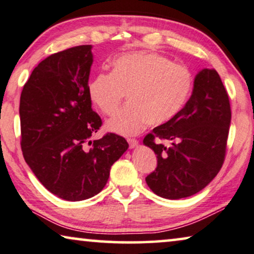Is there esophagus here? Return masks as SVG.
Here are the masks:
<instances>
[{"mask_svg":"<svg viewBox=\"0 0 254 254\" xmlns=\"http://www.w3.org/2000/svg\"><path fill=\"white\" fill-rule=\"evenodd\" d=\"M127 142H128V146H130V148H131V149L135 148V147H138V145H139V141H138V140H135V139H131V138H128V139H127Z\"/></svg>","mask_w":254,"mask_h":254,"instance_id":"34e87169","label":"esophagus"}]
</instances>
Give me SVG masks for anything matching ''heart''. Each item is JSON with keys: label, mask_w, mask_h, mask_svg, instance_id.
I'll return each instance as SVG.
<instances>
[{"label": "heart", "mask_w": 254, "mask_h": 254, "mask_svg": "<svg viewBox=\"0 0 254 254\" xmlns=\"http://www.w3.org/2000/svg\"><path fill=\"white\" fill-rule=\"evenodd\" d=\"M112 73L91 79V101L105 115H112L127 92V105L106 122V128L134 135L148 124L161 126L175 117L190 92L192 77L187 67L172 64L154 52H134L112 63Z\"/></svg>", "instance_id": "heart-1"}]
</instances>
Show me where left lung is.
I'll return each instance as SVG.
<instances>
[{
	"mask_svg": "<svg viewBox=\"0 0 254 254\" xmlns=\"http://www.w3.org/2000/svg\"><path fill=\"white\" fill-rule=\"evenodd\" d=\"M230 120L229 98L220 76L213 68H203L184 108L143 139V145L157 155V168L146 178L151 190L163 198L179 199L205 188L224 163ZM156 137L169 139L173 146L156 143Z\"/></svg>",
	"mask_w": 254,
	"mask_h": 254,
	"instance_id": "obj_1",
	"label": "left lung"
}]
</instances>
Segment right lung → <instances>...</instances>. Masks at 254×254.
Masks as SVG:
<instances>
[{
  "instance_id": "right-lung-1",
  "label": "right lung",
  "mask_w": 254,
  "mask_h": 254,
  "mask_svg": "<svg viewBox=\"0 0 254 254\" xmlns=\"http://www.w3.org/2000/svg\"><path fill=\"white\" fill-rule=\"evenodd\" d=\"M92 45H78L41 62L20 96L21 149L40 183L58 197H93L107 184L112 165L128 148L108 133L91 141L101 127L88 92Z\"/></svg>"
}]
</instances>
